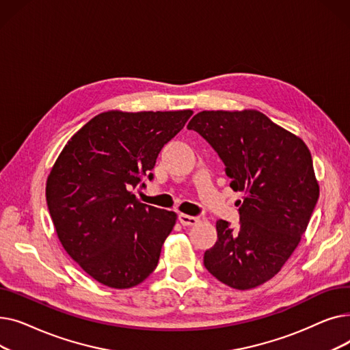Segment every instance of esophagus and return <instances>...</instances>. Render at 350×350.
<instances>
[{
	"label": "esophagus",
	"instance_id": "34e87169",
	"mask_svg": "<svg viewBox=\"0 0 350 350\" xmlns=\"http://www.w3.org/2000/svg\"><path fill=\"white\" fill-rule=\"evenodd\" d=\"M178 219H180V223L183 224V226H196L198 221H200V218L198 217H194V215H187V214H178Z\"/></svg>",
	"mask_w": 350,
	"mask_h": 350
}]
</instances>
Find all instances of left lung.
<instances>
[{
    "label": "left lung",
    "instance_id": "1",
    "mask_svg": "<svg viewBox=\"0 0 350 350\" xmlns=\"http://www.w3.org/2000/svg\"><path fill=\"white\" fill-rule=\"evenodd\" d=\"M226 164L230 187L241 191L240 226L218 219L217 243L204 267L234 289H252L277 275L298 247L319 198L304 140L258 110H203L187 124Z\"/></svg>",
    "mask_w": 350,
    "mask_h": 350
}]
</instances>
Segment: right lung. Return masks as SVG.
I'll list each match as a JSON object with an SVG mask.
<instances>
[{"instance_id":"right-lung-1","label":"right lung","mask_w":350,"mask_h":350,"mask_svg":"<svg viewBox=\"0 0 350 350\" xmlns=\"http://www.w3.org/2000/svg\"><path fill=\"white\" fill-rule=\"evenodd\" d=\"M191 115L109 110L79 129L55 161L45 193L53 227L98 282L127 289L156 269L177 214L140 203L132 190L153 178L163 146Z\"/></svg>"}]
</instances>
